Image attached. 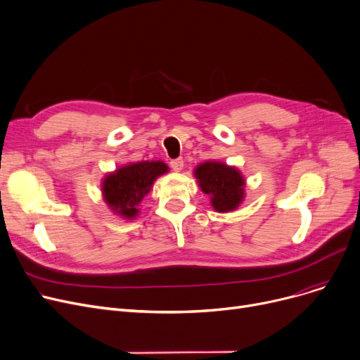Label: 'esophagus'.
Instances as JSON below:
<instances>
[{"mask_svg":"<svg viewBox=\"0 0 360 360\" xmlns=\"http://www.w3.org/2000/svg\"><path fill=\"white\" fill-rule=\"evenodd\" d=\"M170 167L174 169L175 172L182 170V167H184V159H182V158H178V159L170 160Z\"/></svg>","mask_w":360,"mask_h":360,"instance_id":"obj_1","label":"esophagus"}]
</instances>
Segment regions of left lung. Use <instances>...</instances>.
<instances>
[{"label": "left lung", "mask_w": 360, "mask_h": 360, "mask_svg": "<svg viewBox=\"0 0 360 360\" xmlns=\"http://www.w3.org/2000/svg\"><path fill=\"white\" fill-rule=\"evenodd\" d=\"M194 176L216 212L236 210L244 198L245 181L237 167L222 162H205L195 167Z\"/></svg>", "instance_id": "1"}]
</instances>
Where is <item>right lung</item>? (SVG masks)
<instances>
[{"mask_svg": "<svg viewBox=\"0 0 360 360\" xmlns=\"http://www.w3.org/2000/svg\"><path fill=\"white\" fill-rule=\"evenodd\" d=\"M167 170V165L160 160L124 165L104 178L101 185L104 201L116 214L134 219L139 213V202L150 193L154 181Z\"/></svg>", "mask_w": 360, "mask_h": 360, "instance_id": "right-lung-1", "label": "right lung"}]
</instances>
